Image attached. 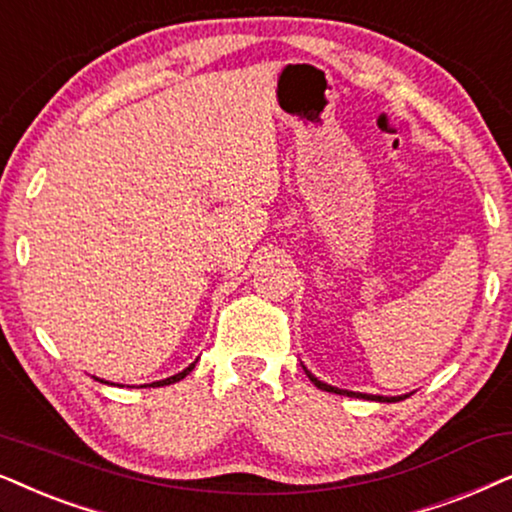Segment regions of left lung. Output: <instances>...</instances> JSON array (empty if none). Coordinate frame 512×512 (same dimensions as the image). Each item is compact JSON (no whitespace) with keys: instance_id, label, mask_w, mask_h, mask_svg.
I'll return each instance as SVG.
<instances>
[{"instance_id":"left-lung-1","label":"left lung","mask_w":512,"mask_h":512,"mask_svg":"<svg viewBox=\"0 0 512 512\" xmlns=\"http://www.w3.org/2000/svg\"><path fill=\"white\" fill-rule=\"evenodd\" d=\"M304 367V365H302ZM306 377H309L313 384H316L320 391H327V393H337V395H349V398H363V400H374V403H398V400H405L410 398V393L405 395H393V398H386V395H372V393H360V391H346V388H337V386H330L325 384V381H320L316 374H311L309 370L304 367Z\"/></svg>"}]
</instances>
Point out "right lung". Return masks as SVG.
<instances>
[{
  "mask_svg": "<svg viewBox=\"0 0 512 512\" xmlns=\"http://www.w3.org/2000/svg\"><path fill=\"white\" fill-rule=\"evenodd\" d=\"M196 360H199V358H196ZM196 360H194V363H192V365H189V367H185V370H182V372H177V374H173V377H168V379H161V381H152V384H145V386H152V388H154V386H168V384H175V381L185 379V377H187V374L194 370ZM98 381H102V379H98ZM102 384H109V381H102ZM114 386H117V384H114Z\"/></svg>",
  "mask_w": 512,
  "mask_h": 512,
  "instance_id": "right-lung-1",
  "label": "right lung"
}]
</instances>
